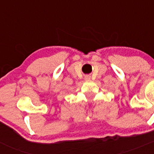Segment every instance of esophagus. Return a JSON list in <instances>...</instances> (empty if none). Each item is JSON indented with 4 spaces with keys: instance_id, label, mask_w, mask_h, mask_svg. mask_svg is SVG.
<instances>
[{
    "instance_id": "34e87169",
    "label": "esophagus",
    "mask_w": 154,
    "mask_h": 154,
    "mask_svg": "<svg viewBox=\"0 0 154 154\" xmlns=\"http://www.w3.org/2000/svg\"><path fill=\"white\" fill-rule=\"evenodd\" d=\"M90 79H91V77L89 75H85V79L87 80V81H88V80H90Z\"/></svg>"
}]
</instances>
